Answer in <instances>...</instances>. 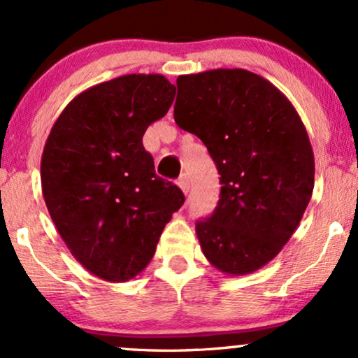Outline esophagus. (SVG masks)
<instances>
[{
  "mask_svg": "<svg viewBox=\"0 0 358 358\" xmlns=\"http://www.w3.org/2000/svg\"><path fill=\"white\" fill-rule=\"evenodd\" d=\"M178 187L182 188V192L185 193V195H187V193L190 192V180H188V175L187 173H183L182 176H180Z\"/></svg>",
  "mask_w": 358,
  "mask_h": 358,
  "instance_id": "1",
  "label": "esophagus"
}]
</instances>
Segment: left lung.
Listing matches in <instances>:
<instances>
[{
	"label": "left lung",
	"mask_w": 358,
	"mask_h": 358,
	"mask_svg": "<svg viewBox=\"0 0 358 358\" xmlns=\"http://www.w3.org/2000/svg\"><path fill=\"white\" fill-rule=\"evenodd\" d=\"M176 87V124L202 139L220 175L215 212L196 222L203 256L220 273H254L281 252L310 203L306 127L276 85L244 69L180 76Z\"/></svg>",
	"instance_id": "1"
}]
</instances>
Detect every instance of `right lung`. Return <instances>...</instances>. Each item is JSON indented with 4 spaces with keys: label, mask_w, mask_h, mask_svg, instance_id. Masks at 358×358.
<instances>
[{
    "label": "right lung",
    "mask_w": 358,
    "mask_h": 358,
    "mask_svg": "<svg viewBox=\"0 0 358 358\" xmlns=\"http://www.w3.org/2000/svg\"><path fill=\"white\" fill-rule=\"evenodd\" d=\"M176 87L159 73H129L85 89L52 126L42 155L48 213L72 256L94 276L124 282L150 264L185 196L155 173L143 146Z\"/></svg>",
    "instance_id": "1"
}]
</instances>
